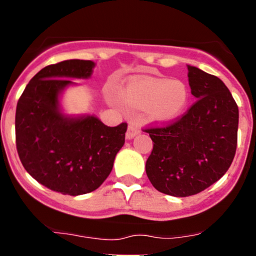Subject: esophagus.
Returning a JSON list of instances; mask_svg holds the SVG:
<instances>
[{
  "label": "esophagus",
  "instance_id": "obj_1",
  "mask_svg": "<svg viewBox=\"0 0 256 256\" xmlns=\"http://www.w3.org/2000/svg\"><path fill=\"white\" fill-rule=\"evenodd\" d=\"M140 132V126L137 124V122H132L128 124V132H126V138L128 140H131V138H134L136 134H138Z\"/></svg>",
  "mask_w": 256,
  "mask_h": 256
}]
</instances>
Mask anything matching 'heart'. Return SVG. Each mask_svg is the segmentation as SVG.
Returning <instances> with one entry per match:
<instances>
[{
	"instance_id": "b5f03b06",
	"label": "heart",
	"mask_w": 256,
	"mask_h": 256,
	"mask_svg": "<svg viewBox=\"0 0 256 256\" xmlns=\"http://www.w3.org/2000/svg\"><path fill=\"white\" fill-rule=\"evenodd\" d=\"M122 98L132 108L148 110L152 118L170 120L183 110L189 98V91L179 80L146 78L126 88Z\"/></svg>"
}]
</instances>
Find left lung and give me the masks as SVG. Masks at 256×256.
Segmentation results:
<instances>
[{"label": "left lung", "instance_id": "left-lung-1", "mask_svg": "<svg viewBox=\"0 0 256 256\" xmlns=\"http://www.w3.org/2000/svg\"><path fill=\"white\" fill-rule=\"evenodd\" d=\"M196 101L182 118L148 128L152 150L146 172L155 189L176 198L204 192L230 167L237 146L238 107L216 76L188 66Z\"/></svg>", "mask_w": 256, "mask_h": 256}]
</instances>
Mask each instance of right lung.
<instances>
[{
	"label": "right lung",
	"mask_w": 256,
	"mask_h": 256,
	"mask_svg": "<svg viewBox=\"0 0 256 256\" xmlns=\"http://www.w3.org/2000/svg\"><path fill=\"white\" fill-rule=\"evenodd\" d=\"M95 64L66 60L44 67L26 85L16 112V140L20 161L38 183L64 195L96 190L110 176L125 143L126 122L104 125L94 116H68L58 96L73 82L86 79Z\"/></svg>",
	"instance_id": "1"
}]
</instances>
